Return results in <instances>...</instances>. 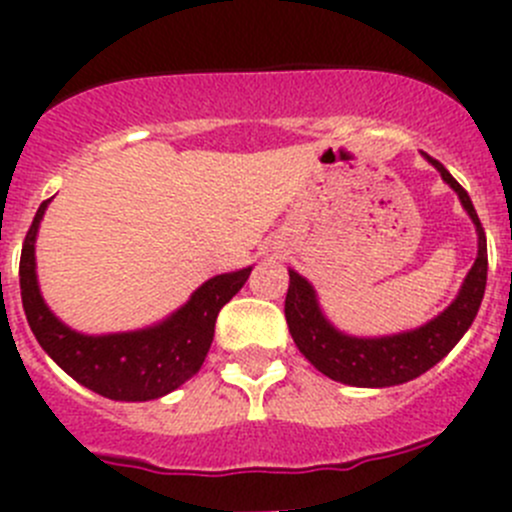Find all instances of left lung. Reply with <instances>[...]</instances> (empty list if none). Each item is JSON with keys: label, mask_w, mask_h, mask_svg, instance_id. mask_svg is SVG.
I'll use <instances>...</instances> for the list:
<instances>
[{"label": "left lung", "mask_w": 512, "mask_h": 512, "mask_svg": "<svg viewBox=\"0 0 512 512\" xmlns=\"http://www.w3.org/2000/svg\"><path fill=\"white\" fill-rule=\"evenodd\" d=\"M428 163L441 173V178L451 185L461 198L478 230V257L458 292L456 302L414 332L394 334L381 339H356L337 332L319 312L314 289L297 272H289V289L285 299V317L289 334L299 352L307 356L324 376L342 381L361 389H384V386L404 384L416 379L423 371L436 366L458 339L468 332L476 319L480 302H483L485 280H488V245L480 225L476 208L463 190V185L438 163L426 156Z\"/></svg>", "instance_id": "obj_1"}]
</instances>
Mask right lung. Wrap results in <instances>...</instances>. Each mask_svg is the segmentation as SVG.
<instances>
[{"instance_id":"obj_1","label":"right lung","mask_w":512,"mask_h":512,"mask_svg":"<svg viewBox=\"0 0 512 512\" xmlns=\"http://www.w3.org/2000/svg\"><path fill=\"white\" fill-rule=\"evenodd\" d=\"M49 200L39 205L19 260V287L27 322L46 354L79 384L106 399L151 401L195 376L208 356L220 309L240 292L252 267L227 272L195 289L190 302L163 324L141 332L86 337L71 332L44 304L36 285L34 240Z\"/></svg>"}]
</instances>
